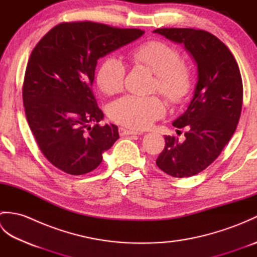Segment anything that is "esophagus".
<instances>
[{
    "instance_id": "esophagus-1",
    "label": "esophagus",
    "mask_w": 257,
    "mask_h": 257,
    "mask_svg": "<svg viewBox=\"0 0 257 257\" xmlns=\"http://www.w3.org/2000/svg\"><path fill=\"white\" fill-rule=\"evenodd\" d=\"M119 134L121 136H129V135H141L140 132L138 130H133V129H127V128H123V127H120L119 128Z\"/></svg>"
}]
</instances>
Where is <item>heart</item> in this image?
Returning a JSON list of instances; mask_svg holds the SVG:
<instances>
[{
  "label": "heart",
  "instance_id": "heart-1",
  "mask_svg": "<svg viewBox=\"0 0 257 257\" xmlns=\"http://www.w3.org/2000/svg\"><path fill=\"white\" fill-rule=\"evenodd\" d=\"M128 57L136 65H141L156 75L155 89L172 103L181 102L191 88V74L181 63L177 50L163 42L154 41L129 52ZM125 66L121 59L107 57L96 72V83L107 95H114L122 89ZM165 103L158 97L124 96L113 101L109 114L114 121L135 129H144L165 113Z\"/></svg>",
  "mask_w": 257,
  "mask_h": 257
}]
</instances>
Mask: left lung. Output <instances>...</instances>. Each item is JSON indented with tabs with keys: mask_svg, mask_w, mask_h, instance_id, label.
Returning a JSON list of instances; mask_svg holds the SVG:
<instances>
[{
	"mask_svg": "<svg viewBox=\"0 0 257 257\" xmlns=\"http://www.w3.org/2000/svg\"><path fill=\"white\" fill-rule=\"evenodd\" d=\"M154 33L183 45L198 69L192 100L172 122L188 129L185 140L166 136L165 149L156 161L169 176L188 178L209 167L235 132L243 102L241 73L230 50L209 32L158 29Z\"/></svg>",
	"mask_w": 257,
	"mask_h": 257,
	"instance_id": "8db88e82",
	"label": "left lung"
}]
</instances>
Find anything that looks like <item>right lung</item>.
I'll return each instance as SVG.
<instances>
[{
    "label": "right lung",
    "mask_w": 257,
    "mask_h": 257,
    "mask_svg": "<svg viewBox=\"0 0 257 257\" xmlns=\"http://www.w3.org/2000/svg\"><path fill=\"white\" fill-rule=\"evenodd\" d=\"M144 34L94 22L62 23L33 50L23 85L25 114L43 155L59 170L92 171L118 140L116 124H98L103 112L91 89L97 61Z\"/></svg>",
    "instance_id": "1"
}]
</instances>
